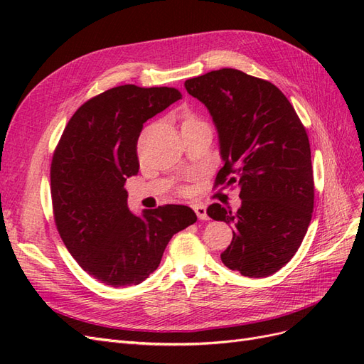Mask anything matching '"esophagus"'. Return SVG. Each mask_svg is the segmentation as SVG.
<instances>
[{"label":"esophagus","instance_id":"34e87169","mask_svg":"<svg viewBox=\"0 0 364 364\" xmlns=\"http://www.w3.org/2000/svg\"><path fill=\"white\" fill-rule=\"evenodd\" d=\"M194 211L200 220H208V214H206V206L205 205H193Z\"/></svg>","mask_w":364,"mask_h":364}]
</instances>
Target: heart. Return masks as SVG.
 I'll return each instance as SVG.
<instances>
[{"label": "heart", "instance_id": "heart-1", "mask_svg": "<svg viewBox=\"0 0 364 364\" xmlns=\"http://www.w3.org/2000/svg\"><path fill=\"white\" fill-rule=\"evenodd\" d=\"M196 121H199V119H197L194 115H191V114H185V115H183V123H182V126H185V124H190V123H196Z\"/></svg>", "mask_w": 364, "mask_h": 364}]
</instances>
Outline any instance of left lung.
<instances>
[{"mask_svg":"<svg viewBox=\"0 0 364 364\" xmlns=\"http://www.w3.org/2000/svg\"><path fill=\"white\" fill-rule=\"evenodd\" d=\"M211 114L225 161L214 186H238L237 213L220 203L206 214L232 225L223 264L249 278L282 269L299 249L311 222L314 178L306 130L273 83L222 68L185 82Z\"/></svg>","mask_w":364,"mask_h":364,"instance_id":"left-lung-1","label":"left lung"}]
</instances>
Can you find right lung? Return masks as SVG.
Here are the masks:
<instances>
[{"label":"right lung","instance_id":"obj_1","mask_svg":"<svg viewBox=\"0 0 364 364\" xmlns=\"http://www.w3.org/2000/svg\"><path fill=\"white\" fill-rule=\"evenodd\" d=\"M181 97L167 86L107 90L77 109L53 153L51 202L59 235L79 266L111 287L149 278L171 237L197 220L183 205L134 215L124 190L139 170L142 124Z\"/></svg>","mask_w":364,"mask_h":364}]
</instances>
